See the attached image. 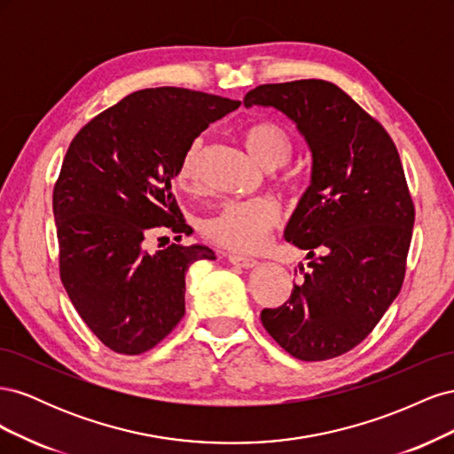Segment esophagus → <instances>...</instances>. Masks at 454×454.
Wrapping results in <instances>:
<instances>
[{"label":"esophagus","mask_w":454,"mask_h":454,"mask_svg":"<svg viewBox=\"0 0 454 454\" xmlns=\"http://www.w3.org/2000/svg\"><path fill=\"white\" fill-rule=\"evenodd\" d=\"M229 261L232 265L237 267H242V269H252L257 265V259L254 257H248V255H237V254H231L229 255Z\"/></svg>","instance_id":"obj_1"}]
</instances>
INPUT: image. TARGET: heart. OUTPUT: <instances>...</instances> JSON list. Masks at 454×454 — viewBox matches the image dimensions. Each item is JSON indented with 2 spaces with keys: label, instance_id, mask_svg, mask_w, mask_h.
<instances>
[{
  "label": "heart",
  "instance_id": "heart-1",
  "mask_svg": "<svg viewBox=\"0 0 454 454\" xmlns=\"http://www.w3.org/2000/svg\"><path fill=\"white\" fill-rule=\"evenodd\" d=\"M242 140L254 160L267 170L280 168L294 155V136L282 122L272 119H261L250 122L242 130ZM200 142L195 140L187 147L177 168V184L189 187L197 177V157ZM295 185V180H290ZM282 219L280 206L265 197L250 200H232L223 204L202 225L206 239L227 250L250 254L263 248L272 229H277Z\"/></svg>",
  "mask_w": 454,
  "mask_h": 454
}]
</instances>
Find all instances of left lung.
<instances>
[{
  "label": "left lung",
  "mask_w": 454,
  "mask_h": 454,
  "mask_svg": "<svg viewBox=\"0 0 454 454\" xmlns=\"http://www.w3.org/2000/svg\"><path fill=\"white\" fill-rule=\"evenodd\" d=\"M244 106L286 114L312 153L310 185L286 227L310 269L282 307L261 310V324L297 360L337 358L373 332L405 278L415 206L400 153L329 81L259 85Z\"/></svg>",
  "instance_id": "8db88e82"
}]
</instances>
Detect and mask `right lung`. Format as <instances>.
I'll use <instances>...</instances> for the list:
<instances>
[{"instance_id": "1", "label": "right lung", "mask_w": 454, "mask_h": 454, "mask_svg": "<svg viewBox=\"0 0 454 454\" xmlns=\"http://www.w3.org/2000/svg\"><path fill=\"white\" fill-rule=\"evenodd\" d=\"M239 100L159 87L129 94L77 132L52 191L60 280L90 332L117 354L153 348L185 314V272L206 246L149 254L151 232L182 239L172 193L182 157ZM164 239V237H160Z\"/></svg>"}]
</instances>
